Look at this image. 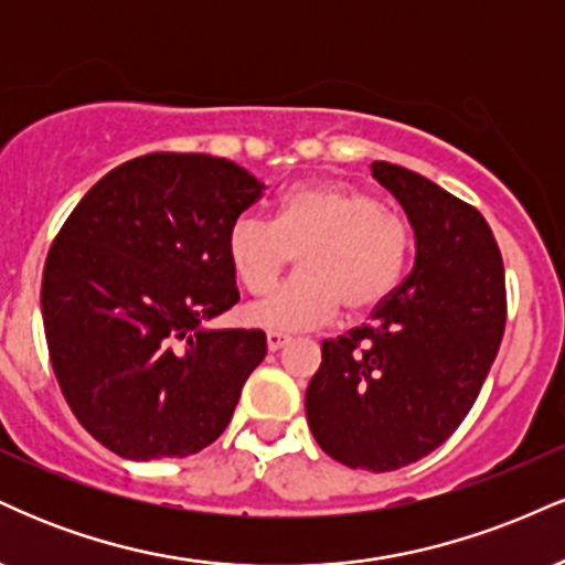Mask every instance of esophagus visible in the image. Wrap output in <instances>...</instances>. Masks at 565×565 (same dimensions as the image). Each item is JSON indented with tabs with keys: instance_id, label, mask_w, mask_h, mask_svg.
Masks as SVG:
<instances>
[{
	"instance_id": "obj_1",
	"label": "esophagus",
	"mask_w": 565,
	"mask_h": 565,
	"mask_svg": "<svg viewBox=\"0 0 565 565\" xmlns=\"http://www.w3.org/2000/svg\"><path fill=\"white\" fill-rule=\"evenodd\" d=\"M265 342H268V350H281L284 345L289 342V334H281V332H268V337H265Z\"/></svg>"
}]
</instances>
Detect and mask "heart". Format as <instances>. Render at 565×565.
<instances>
[{"label": "heart", "mask_w": 565, "mask_h": 565, "mask_svg": "<svg viewBox=\"0 0 565 565\" xmlns=\"http://www.w3.org/2000/svg\"><path fill=\"white\" fill-rule=\"evenodd\" d=\"M408 220L377 196L342 183L291 188L276 220L244 212L228 228V260L242 287L263 295L297 252V274L244 308L252 327L300 332L327 323L337 308L366 313L391 297L412 257Z\"/></svg>", "instance_id": "obj_1"}]
</instances>
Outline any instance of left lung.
<instances>
[{
	"label": "left lung",
	"mask_w": 565,
	"mask_h": 565,
	"mask_svg": "<svg viewBox=\"0 0 565 565\" xmlns=\"http://www.w3.org/2000/svg\"><path fill=\"white\" fill-rule=\"evenodd\" d=\"M372 174L404 206L417 257L366 323L321 342L305 412L329 457L387 472L436 451L468 417L502 342L508 295L476 206L406 167L374 161Z\"/></svg>",
	"instance_id": "obj_1"
}]
</instances>
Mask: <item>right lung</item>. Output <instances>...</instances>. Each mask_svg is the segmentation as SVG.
<instances>
[{
	"instance_id": "1",
	"label": "right lung",
	"mask_w": 565,
	"mask_h": 565,
	"mask_svg": "<svg viewBox=\"0 0 565 565\" xmlns=\"http://www.w3.org/2000/svg\"><path fill=\"white\" fill-rule=\"evenodd\" d=\"M265 185L206 153H146L84 193L50 246L42 316L57 385L125 459L220 438L265 359L260 329H204L238 302L228 228Z\"/></svg>"
}]
</instances>
